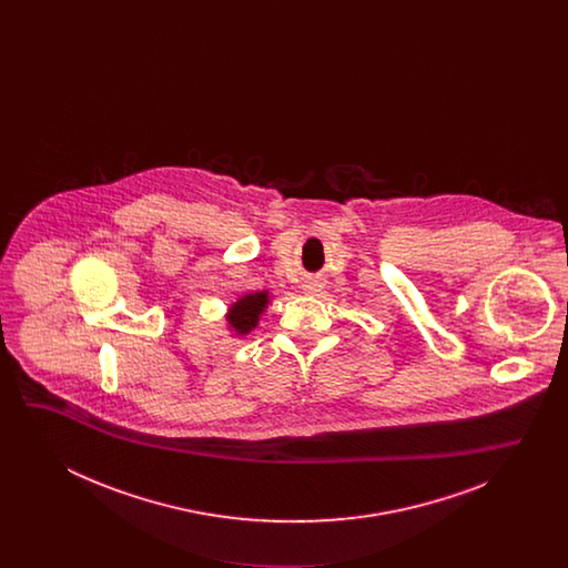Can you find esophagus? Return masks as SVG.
<instances>
[{
  "instance_id": "esophagus-1",
  "label": "esophagus",
  "mask_w": 568,
  "mask_h": 568,
  "mask_svg": "<svg viewBox=\"0 0 568 568\" xmlns=\"http://www.w3.org/2000/svg\"><path fill=\"white\" fill-rule=\"evenodd\" d=\"M317 292V285L315 283H306L304 285V294H315Z\"/></svg>"
}]
</instances>
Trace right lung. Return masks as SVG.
Masks as SVG:
<instances>
[{"label": "right lung", "instance_id": "right-lung-1", "mask_svg": "<svg viewBox=\"0 0 568 568\" xmlns=\"http://www.w3.org/2000/svg\"><path fill=\"white\" fill-rule=\"evenodd\" d=\"M266 304H268V294H264V292L248 294V296L241 297L232 306L227 320H230V324H232L236 332L246 334V332H251L257 325V317H260V313L264 311Z\"/></svg>", "mask_w": 568, "mask_h": 568}]
</instances>
